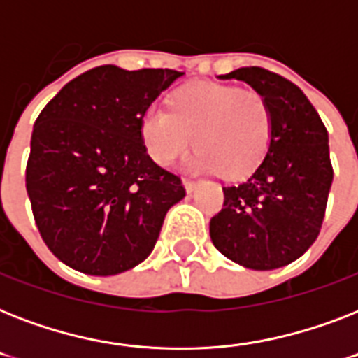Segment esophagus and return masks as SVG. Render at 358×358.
Segmentation results:
<instances>
[{
  "instance_id": "34e87169",
  "label": "esophagus",
  "mask_w": 358,
  "mask_h": 358,
  "mask_svg": "<svg viewBox=\"0 0 358 358\" xmlns=\"http://www.w3.org/2000/svg\"><path fill=\"white\" fill-rule=\"evenodd\" d=\"M196 185H199V182L196 180H191V178H184V187L187 193H193V191L196 189Z\"/></svg>"
}]
</instances>
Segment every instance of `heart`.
Wrapping results in <instances>:
<instances>
[{
  "label": "heart",
  "mask_w": 358,
  "mask_h": 358,
  "mask_svg": "<svg viewBox=\"0 0 358 358\" xmlns=\"http://www.w3.org/2000/svg\"><path fill=\"white\" fill-rule=\"evenodd\" d=\"M141 141L159 165H173L193 145V167L230 178L249 174L266 156L273 134L271 106L252 89L196 81L176 89L169 108L150 106L141 115Z\"/></svg>",
  "instance_id": "heart-1"
}]
</instances>
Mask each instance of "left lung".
Returning <instances> with one entry per match:
<instances>
[{"label":"left lung","instance_id":"1","mask_svg":"<svg viewBox=\"0 0 358 358\" xmlns=\"http://www.w3.org/2000/svg\"><path fill=\"white\" fill-rule=\"evenodd\" d=\"M221 80H239L271 106L266 156L239 184L223 187V210L210 221L215 249L239 266L269 271L297 260L316 241L333 184L325 124L299 87L260 66Z\"/></svg>","mask_w":358,"mask_h":358}]
</instances>
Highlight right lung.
Instances as JSON below:
<instances>
[{
  "instance_id": "1",
  "label": "right lung",
  "mask_w": 358,
  "mask_h": 358,
  "mask_svg": "<svg viewBox=\"0 0 358 358\" xmlns=\"http://www.w3.org/2000/svg\"><path fill=\"white\" fill-rule=\"evenodd\" d=\"M182 76L103 64L69 81L38 115L25 187L44 243L76 271L109 277L141 264L185 196L139 131L141 115Z\"/></svg>"
}]
</instances>
